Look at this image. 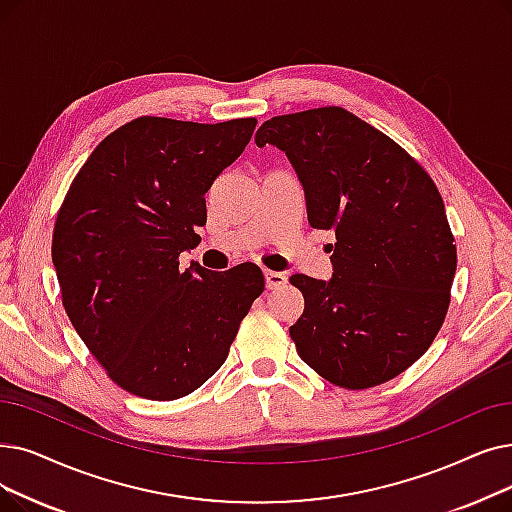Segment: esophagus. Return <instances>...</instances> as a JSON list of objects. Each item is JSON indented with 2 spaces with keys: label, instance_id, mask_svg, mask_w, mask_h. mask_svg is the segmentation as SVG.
Instances as JSON below:
<instances>
[{
  "label": "esophagus",
  "instance_id": "34e87169",
  "mask_svg": "<svg viewBox=\"0 0 512 512\" xmlns=\"http://www.w3.org/2000/svg\"><path fill=\"white\" fill-rule=\"evenodd\" d=\"M263 276H265V286H268L270 291H278V288H282V286L288 282V276L282 274V272H270V270H265Z\"/></svg>",
  "mask_w": 512,
  "mask_h": 512
}]
</instances>
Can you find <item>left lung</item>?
<instances>
[{
    "mask_svg": "<svg viewBox=\"0 0 512 512\" xmlns=\"http://www.w3.org/2000/svg\"><path fill=\"white\" fill-rule=\"evenodd\" d=\"M255 144L291 161L311 228L332 230V278L291 276L305 309L299 358L345 389L387 383L433 343L450 305L456 244L437 186L410 154L339 106L265 121Z\"/></svg>",
    "mask_w": 512,
    "mask_h": 512,
    "instance_id": "left-lung-1",
    "label": "left lung"
}]
</instances>
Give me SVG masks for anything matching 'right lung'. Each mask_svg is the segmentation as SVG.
Instances as JSON below:
<instances>
[{"label": "right lung", "instance_id": "obj_1", "mask_svg": "<svg viewBox=\"0 0 512 512\" xmlns=\"http://www.w3.org/2000/svg\"><path fill=\"white\" fill-rule=\"evenodd\" d=\"M257 119L140 117L104 138L58 211L52 261L79 337L125 391L171 402L226 362L263 293L255 263L180 270L207 224L205 194L249 144Z\"/></svg>", "mask_w": 512, "mask_h": 512}]
</instances>
